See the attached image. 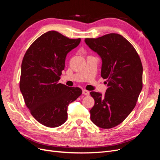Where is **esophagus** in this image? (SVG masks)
Segmentation results:
<instances>
[{
    "mask_svg": "<svg viewBox=\"0 0 160 160\" xmlns=\"http://www.w3.org/2000/svg\"><path fill=\"white\" fill-rule=\"evenodd\" d=\"M82 93L85 95H89V91H88V90L86 89H83L82 90Z\"/></svg>",
    "mask_w": 160,
    "mask_h": 160,
    "instance_id": "esophagus-1",
    "label": "esophagus"
}]
</instances>
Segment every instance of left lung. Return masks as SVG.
Masks as SVG:
<instances>
[{
    "label": "left lung",
    "instance_id": "obj_1",
    "mask_svg": "<svg viewBox=\"0 0 160 160\" xmlns=\"http://www.w3.org/2000/svg\"><path fill=\"white\" fill-rule=\"evenodd\" d=\"M90 49L102 60L101 75L107 79L105 95L91 91L95 105L91 120L103 129L117 126L134 109L142 89L143 67L133 45L116 33L97 38H85Z\"/></svg>",
    "mask_w": 160,
    "mask_h": 160
}]
</instances>
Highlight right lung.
<instances>
[{"label":"right lung","instance_id":"1","mask_svg":"<svg viewBox=\"0 0 160 160\" xmlns=\"http://www.w3.org/2000/svg\"><path fill=\"white\" fill-rule=\"evenodd\" d=\"M55 31L38 37L27 51L21 65L20 90L38 122L57 128L67 119L68 105L81 95L79 88L58 83L67 55L79 45Z\"/></svg>","mask_w":160,"mask_h":160}]
</instances>
